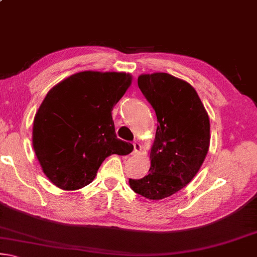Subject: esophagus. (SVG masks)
Listing matches in <instances>:
<instances>
[{
	"instance_id": "1",
	"label": "esophagus",
	"mask_w": 257,
	"mask_h": 257,
	"mask_svg": "<svg viewBox=\"0 0 257 257\" xmlns=\"http://www.w3.org/2000/svg\"><path fill=\"white\" fill-rule=\"evenodd\" d=\"M133 145H134V151H133V154H134V155H135V154H138L139 152H141V150H142L141 144H139L138 142H135Z\"/></svg>"
}]
</instances>
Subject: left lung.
<instances>
[{"instance_id": "left-lung-1", "label": "left lung", "mask_w": 257, "mask_h": 257, "mask_svg": "<svg viewBox=\"0 0 257 257\" xmlns=\"http://www.w3.org/2000/svg\"><path fill=\"white\" fill-rule=\"evenodd\" d=\"M138 87L159 124L149 175L129 179V185L135 193L156 201L176 194L196 176L210 146V119L194 87L179 78L165 72L141 75Z\"/></svg>"}]
</instances>
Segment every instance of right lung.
Here are the masks:
<instances>
[{
	"label": "right lung",
	"instance_id": "add662e5",
	"mask_svg": "<svg viewBox=\"0 0 257 257\" xmlns=\"http://www.w3.org/2000/svg\"><path fill=\"white\" fill-rule=\"evenodd\" d=\"M130 84L125 72L82 71L47 93L34 119L33 146L56 187L80 189L94 180L107 156L133 151L116 137L111 113Z\"/></svg>",
	"mask_w": 257,
	"mask_h": 257
}]
</instances>
